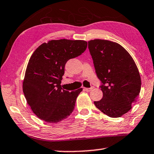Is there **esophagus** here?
Returning a JSON list of instances; mask_svg holds the SVG:
<instances>
[{
	"mask_svg": "<svg viewBox=\"0 0 154 154\" xmlns=\"http://www.w3.org/2000/svg\"><path fill=\"white\" fill-rule=\"evenodd\" d=\"M94 87H91V88H85L84 90L86 91H87V92H89V91H91L94 89Z\"/></svg>",
	"mask_w": 154,
	"mask_h": 154,
	"instance_id": "1",
	"label": "esophagus"
}]
</instances>
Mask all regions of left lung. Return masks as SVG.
Returning <instances> with one entry per match:
<instances>
[{"label":"left lung","mask_w":154,"mask_h":154,"mask_svg":"<svg viewBox=\"0 0 154 154\" xmlns=\"http://www.w3.org/2000/svg\"><path fill=\"white\" fill-rule=\"evenodd\" d=\"M103 97L94 102L98 109L110 117H120L132 108L139 95L141 80L132 57L120 44L104 39L89 42Z\"/></svg>","instance_id":"obj_1"}]
</instances>
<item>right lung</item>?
<instances>
[{
	"mask_svg": "<svg viewBox=\"0 0 154 154\" xmlns=\"http://www.w3.org/2000/svg\"><path fill=\"white\" fill-rule=\"evenodd\" d=\"M87 47L84 40H51L31 55L22 89L27 104L40 119L58 123L73 112L82 89L69 92L63 89L60 83L67 60L80 56Z\"/></svg>",
	"mask_w": 154,
	"mask_h": 154,
	"instance_id": "add662e5",
	"label": "right lung"
}]
</instances>
